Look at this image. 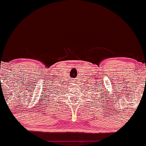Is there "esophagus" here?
I'll return each instance as SVG.
<instances>
[{
    "instance_id": "obj_1",
    "label": "esophagus",
    "mask_w": 146,
    "mask_h": 146,
    "mask_svg": "<svg viewBox=\"0 0 146 146\" xmlns=\"http://www.w3.org/2000/svg\"><path fill=\"white\" fill-rule=\"evenodd\" d=\"M74 82H75V81H74Z\"/></svg>"
}]
</instances>
